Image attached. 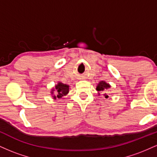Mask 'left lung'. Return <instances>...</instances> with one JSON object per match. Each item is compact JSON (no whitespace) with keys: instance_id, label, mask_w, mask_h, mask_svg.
<instances>
[{"instance_id":"obj_1","label":"left lung","mask_w":157,"mask_h":157,"mask_svg":"<svg viewBox=\"0 0 157 157\" xmlns=\"http://www.w3.org/2000/svg\"><path fill=\"white\" fill-rule=\"evenodd\" d=\"M110 87H111V86H110L109 83H107V82H105V81H100V82L97 84L96 89H97V91H98L99 94H100V92H103V91H105L106 90L109 89ZM104 95H105V98L109 97V96H108L106 94H104Z\"/></svg>"}]
</instances>
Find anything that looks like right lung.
<instances>
[{
  "label": "right lung",
  "mask_w": 157,
  "mask_h": 157,
  "mask_svg": "<svg viewBox=\"0 0 157 157\" xmlns=\"http://www.w3.org/2000/svg\"><path fill=\"white\" fill-rule=\"evenodd\" d=\"M56 91V94L53 95L54 99H60L63 97L66 96L69 91V86L66 84H63V82H59L55 86V89H52L51 94H53V91Z\"/></svg>",
  "instance_id": "right-lung-1"
}]
</instances>
